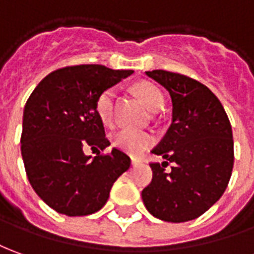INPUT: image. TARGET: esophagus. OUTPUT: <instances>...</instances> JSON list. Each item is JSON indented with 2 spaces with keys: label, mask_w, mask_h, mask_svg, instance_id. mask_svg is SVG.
<instances>
[{
  "label": "esophagus",
  "mask_w": 254,
  "mask_h": 254,
  "mask_svg": "<svg viewBox=\"0 0 254 254\" xmlns=\"http://www.w3.org/2000/svg\"><path fill=\"white\" fill-rule=\"evenodd\" d=\"M139 162H141V160H139V159H137V157H131V163H132V166H137Z\"/></svg>",
  "instance_id": "esophagus-1"
}]
</instances>
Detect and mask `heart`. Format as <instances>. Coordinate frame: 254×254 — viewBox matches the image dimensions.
<instances>
[{
	"label": "heart",
	"mask_w": 254,
	"mask_h": 254,
	"mask_svg": "<svg viewBox=\"0 0 254 254\" xmlns=\"http://www.w3.org/2000/svg\"><path fill=\"white\" fill-rule=\"evenodd\" d=\"M132 90H134V94L144 102L145 106L152 112H156L163 106V95L155 84L149 83V81H139L132 87ZM115 101H116V88H113V87L102 91L99 94V97L97 98L95 110H97L98 117L101 119V122L105 126L113 124ZM112 142L116 148L123 150L126 153L138 156L153 144V137L144 131L123 128V130H119L113 134Z\"/></svg>",
	"instance_id": "b5f03b06"
}]
</instances>
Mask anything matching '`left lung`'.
I'll return each mask as SVG.
<instances>
[{
  "mask_svg": "<svg viewBox=\"0 0 254 254\" xmlns=\"http://www.w3.org/2000/svg\"><path fill=\"white\" fill-rule=\"evenodd\" d=\"M169 91L173 120L152 153L166 162L150 163L153 177L142 190L145 207L169 223L202 216L224 193L234 166L228 116L206 85L180 73L146 71ZM169 163L173 164L166 171Z\"/></svg>",
  "mask_w": 254,
  "mask_h": 254,
  "instance_id": "left-lung-1",
  "label": "left lung"
}]
</instances>
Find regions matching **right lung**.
Here are the masks:
<instances>
[{"label":"right lung","instance_id":"obj_1","mask_svg":"<svg viewBox=\"0 0 254 254\" xmlns=\"http://www.w3.org/2000/svg\"><path fill=\"white\" fill-rule=\"evenodd\" d=\"M132 74L102 64L58 69L43 78L26 102L20 149L29 183L45 203L70 217L101 210L112 185L131 160L113 148L95 158L83 149L109 146L95 102L99 94Z\"/></svg>","mask_w":254,"mask_h":254}]
</instances>
